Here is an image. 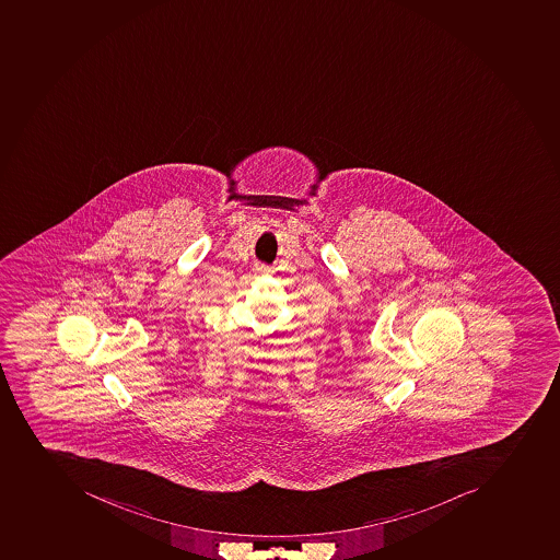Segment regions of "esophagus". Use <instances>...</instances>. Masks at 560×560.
Listing matches in <instances>:
<instances>
[{
    "label": "esophagus",
    "instance_id": "1",
    "mask_svg": "<svg viewBox=\"0 0 560 560\" xmlns=\"http://www.w3.org/2000/svg\"><path fill=\"white\" fill-rule=\"evenodd\" d=\"M256 272L258 273H272V268L268 267V265H256Z\"/></svg>",
    "mask_w": 560,
    "mask_h": 560
}]
</instances>
